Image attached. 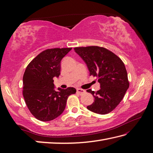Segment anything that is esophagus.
Returning a JSON list of instances; mask_svg holds the SVG:
<instances>
[{"instance_id": "34e87169", "label": "esophagus", "mask_w": 153, "mask_h": 153, "mask_svg": "<svg viewBox=\"0 0 153 153\" xmlns=\"http://www.w3.org/2000/svg\"><path fill=\"white\" fill-rule=\"evenodd\" d=\"M85 93V90H83L82 89H77V93L79 94V95H82V94Z\"/></svg>"}]
</instances>
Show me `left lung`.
Wrapping results in <instances>:
<instances>
[{"label":"left lung","mask_w":153,"mask_h":153,"mask_svg":"<svg viewBox=\"0 0 153 153\" xmlns=\"http://www.w3.org/2000/svg\"><path fill=\"white\" fill-rule=\"evenodd\" d=\"M74 50L87 64L90 76L97 77L100 85L97 91L87 90L94 97V102L87 106V109L99 114L112 112L122 101L129 86L124 64L104 47H76Z\"/></svg>","instance_id":"left-lung-1"}]
</instances>
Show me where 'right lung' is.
I'll return each instance as SVG.
<instances>
[{
  "instance_id": "obj_1",
  "label": "right lung",
  "mask_w": 153,
  "mask_h": 153,
  "mask_svg": "<svg viewBox=\"0 0 153 153\" xmlns=\"http://www.w3.org/2000/svg\"><path fill=\"white\" fill-rule=\"evenodd\" d=\"M71 48L47 49L28 64L23 77V95L35 118L51 121L64 112L67 99L76 92L74 87L54 89V77L60 74V63Z\"/></svg>"
}]
</instances>
